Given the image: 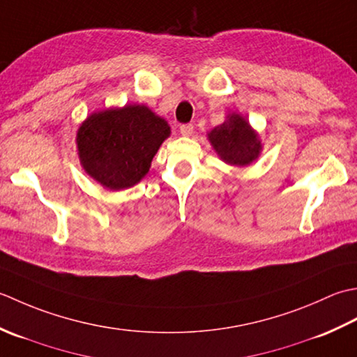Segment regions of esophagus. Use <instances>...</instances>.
Here are the masks:
<instances>
[{"label": "esophagus", "instance_id": "esophagus-1", "mask_svg": "<svg viewBox=\"0 0 357 357\" xmlns=\"http://www.w3.org/2000/svg\"><path fill=\"white\" fill-rule=\"evenodd\" d=\"M192 130H194V126L191 125V123H186V125H180V132H181V135L189 137V135L192 134Z\"/></svg>", "mask_w": 357, "mask_h": 357}]
</instances>
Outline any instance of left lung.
<instances>
[{"label": "left lung", "mask_w": 357, "mask_h": 357, "mask_svg": "<svg viewBox=\"0 0 357 357\" xmlns=\"http://www.w3.org/2000/svg\"><path fill=\"white\" fill-rule=\"evenodd\" d=\"M208 138L217 154L229 165L245 166L259 157V138L252 132L248 121L237 114H232L220 126L211 130Z\"/></svg>", "instance_id": "obj_1"}]
</instances>
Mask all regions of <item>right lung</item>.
Masks as SVG:
<instances>
[{"label":"right lung","instance_id":"obj_1","mask_svg":"<svg viewBox=\"0 0 357 357\" xmlns=\"http://www.w3.org/2000/svg\"><path fill=\"white\" fill-rule=\"evenodd\" d=\"M169 134L168 123L146 106L109 109L92 114L79 126V160L91 177L120 191L146 176L152 158Z\"/></svg>","mask_w":357,"mask_h":357}]
</instances>
